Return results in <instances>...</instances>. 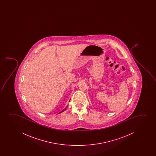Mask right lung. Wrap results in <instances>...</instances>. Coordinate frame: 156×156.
Returning <instances> with one entry per match:
<instances>
[{"instance_id": "obj_1", "label": "right lung", "mask_w": 156, "mask_h": 156, "mask_svg": "<svg viewBox=\"0 0 156 156\" xmlns=\"http://www.w3.org/2000/svg\"><path fill=\"white\" fill-rule=\"evenodd\" d=\"M66 108H65V109H63V110H62V111H61V112H59V113H61V112H63V111H65V110H66Z\"/></svg>"}]
</instances>
